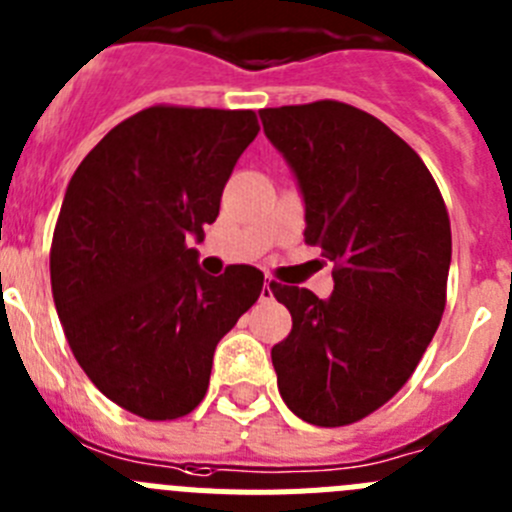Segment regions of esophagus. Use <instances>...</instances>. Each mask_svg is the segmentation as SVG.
<instances>
[{
  "mask_svg": "<svg viewBox=\"0 0 512 512\" xmlns=\"http://www.w3.org/2000/svg\"><path fill=\"white\" fill-rule=\"evenodd\" d=\"M272 295H275V285H272L270 280H265V283H262V290H260V300H270Z\"/></svg>",
  "mask_w": 512,
  "mask_h": 512,
  "instance_id": "obj_1",
  "label": "esophagus"
}]
</instances>
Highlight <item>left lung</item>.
<instances>
[{"label":"left lung","instance_id":"obj_1","mask_svg":"<svg viewBox=\"0 0 512 512\" xmlns=\"http://www.w3.org/2000/svg\"><path fill=\"white\" fill-rule=\"evenodd\" d=\"M305 199V242L333 262L331 298L275 285L293 315L272 346L278 389L315 427L384 407L422 361L447 303L450 214L404 138L338 100L260 111Z\"/></svg>","mask_w":512,"mask_h":512}]
</instances>
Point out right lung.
<instances>
[{
	"label": "right lung",
	"mask_w": 512,
	"mask_h": 512,
	"mask_svg": "<svg viewBox=\"0 0 512 512\" xmlns=\"http://www.w3.org/2000/svg\"><path fill=\"white\" fill-rule=\"evenodd\" d=\"M257 131L255 111L151 105L105 133L70 179L52 232V298L80 369L136 417L194 412L214 348L260 298L257 267L209 278L186 245L217 219Z\"/></svg>",
	"instance_id": "add662e5"
}]
</instances>
